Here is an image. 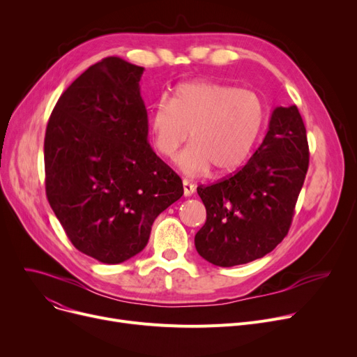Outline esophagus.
<instances>
[{
	"instance_id": "obj_1",
	"label": "esophagus",
	"mask_w": 357,
	"mask_h": 357,
	"mask_svg": "<svg viewBox=\"0 0 357 357\" xmlns=\"http://www.w3.org/2000/svg\"><path fill=\"white\" fill-rule=\"evenodd\" d=\"M195 192V186L188 181H183V197H191Z\"/></svg>"
}]
</instances>
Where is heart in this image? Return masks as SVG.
Wrapping results in <instances>:
<instances>
[{
    "instance_id": "1",
    "label": "heart",
    "mask_w": 357,
    "mask_h": 357,
    "mask_svg": "<svg viewBox=\"0 0 357 357\" xmlns=\"http://www.w3.org/2000/svg\"><path fill=\"white\" fill-rule=\"evenodd\" d=\"M265 124V107L253 91L210 81L181 84L171 101H159L149 117L158 152L172 159L188 140L192 143L176 158L188 176L236 171L248 160Z\"/></svg>"
}]
</instances>
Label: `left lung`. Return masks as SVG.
<instances>
[{"label": "left lung", "instance_id": "obj_1", "mask_svg": "<svg viewBox=\"0 0 357 357\" xmlns=\"http://www.w3.org/2000/svg\"><path fill=\"white\" fill-rule=\"evenodd\" d=\"M307 130L296 105L276 107L268 133L236 175L198 186L207 221L195 234L201 257L231 268L264 257L288 234L308 169Z\"/></svg>", "mask_w": 357, "mask_h": 357}]
</instances>
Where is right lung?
<instances>
[{"mask_svg":"<svg viewBox=\"0 0 357 357\" xmlns=\"http://www.w3.org/2000/svg\"><path fill=\"white\" fill-rule=\"evenodd\" d=\"M143 70L114 56L89 66L62 93L46 128L50 207L72 245L107 265L140 253L156 217L183 194L147 140Z\"/></svg>","mask_w":357,"mask_h":357,"instance_id":"obj_1","label":"right lung"}]
</instances>
